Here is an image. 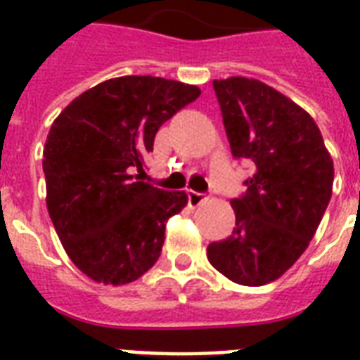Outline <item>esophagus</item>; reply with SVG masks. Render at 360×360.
<instances>
[{
    "label": "esophagus",
    "mask_w": 360,
    "mask_h": 360,
    "mask_svg": "<svg viewBox=\"0 0 360 360\" xmlns=\"http://www.w3.org/2000/svg\"><path fill=\"white\" fill-rule=\"evenodd\" d=\"M186 200H188V205H191V207H198L200 203L207 200V194H205V192L188 191L186 192Z\"/></svg>",
    "instance_id": "34e87169"
}]
</instances>
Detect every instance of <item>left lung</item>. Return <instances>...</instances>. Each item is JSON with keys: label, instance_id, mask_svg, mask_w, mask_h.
<instances>
[{"label": "left lung", "instance_id": "obj_1", "mask_svg": "<svg viewBox=\"0 0 360 360\" xmlns=\"http://www.w3.org/2000/svg\"><path fill=\"white\" fill-rule=\"evenodd\" d=\"M213 87L231 155L254 164V175L231 200L236 228L207 246V259L236 284H269L318 230L333 194V158L310 114L267 84L231 76Z\"/></svg>", "mask_w": 360, "mask_h": 360}]
</instances>
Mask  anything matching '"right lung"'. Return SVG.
<instances>
[{"mask_svg":"<svg viewBox=\"0 0 360 360\" xmlns=\"http://www.w3.org/2000/svg\"><path fill=\"white\" fill-rule=\"evenodd\" d=\"M196 86L121 76L87 89L53 121L44 143L46 207L65 252L101 284L138 280L157 263L185 192L140 181L158 129L200 97Z\"/></svg>","mask_w":360,"mask_h":360,"instance_id":"add662e5","label":"right lung"}]
</instances>
